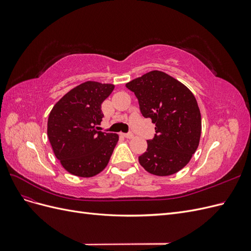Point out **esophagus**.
Returning a JSON list of instances; mask_svg holds the SVG:
<instances>
[{"mask_svg": "<svg viewBox=\"0 0 251 251\" xmlns=\"http://www.w3.org/2000/svg\"><path fill=\"white\" fill-rule=\"evenodd\" d=\"M123 136L125 138H127V139H132L134 138V135L132 133H126V134H123Z\"/></svg>", "mask_w": 251, "mask_h": 251, "instance_id": "obj_1", "label": "esophagus"}]
</instances>
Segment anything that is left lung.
Instances as JSON below:
<instances>
[{
	"mask_svg": "<svg viewBox=\"0 0 251 251\" xmlns=\"http://www.w3.org/2000/svg\"><path fill=\"white\" fill-rule=\"evenodd\" d=\"M143 117L155 124L156 134L148 140L146 153L138 160L147 172L170 176L189 162L198 149L201 114L187 87L161 71H151L127 82Z\"/></svg>",
	"mask_w": 251,
	"mask_h": 251,
	"instance_id": "8db88e82",
	"label": "left lung"
}]
</instances>
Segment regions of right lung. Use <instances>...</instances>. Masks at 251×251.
I'll use <instances>...</instances> for the list:
<instances>
[{
    "instance_id": "obj_1",
    "label": "right lung",
    "mask_w": 251,
    "mask_h": 251,
    "mask_svg": "<svg viewBox=\"0 0 251 251\" xmlns=\"http://www.w3.org/2000/svg\"><path fill=\"white\" fill-rule=\"evenodd\" d=\"M114 90L111 83L86 81L55 103L48 118L47 134L64 169L78 177H93L107 164L118 135L98 131L101 103Z\"/></svg>"
}]
</instances>
